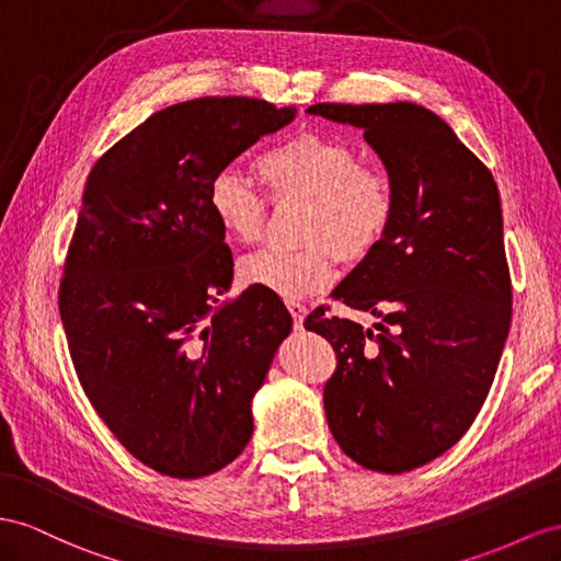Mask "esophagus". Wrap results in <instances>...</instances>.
I'll list each match as a JSON object with an SVG mask.
<instances>
[{"mask_svg": "<svg viewBox=\"0 0 561 561\" xmlns=\"http://www.w3.org/2000/svg\"><path fill=\"white\" fill-rule=\"evenodd\" d=\"M289 312H291V318H294V324L296 327H304V318H306V306L304 304H289Z\"/></svg>", "mask_w": 561, "mask_h": 561, "instance_id": "1", "label": "esophagus"}]
</instances>
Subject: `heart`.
Wrapping results in <instances>:
<instances>
[{
    "label": "heart",
    "instance_id": "b5f03b06",
    "mask_svg": "<svg viewBox=\"0 0 561 561\" xmlns=\"http://www.w3.org/2000/svg\"><path fill=\"white\" fill-rule=\"evenodd\" d=\"M255 178L272 204H306L298 251H257L239 263L243 284L284 300L324 291L336 277V255L360 263L389 237L396 194L381 168L363 165L351 141L318 130H300L255 156ZM208 208L222 232L239 243L263 239L267 201L232 172L208 186Z\"/></svg>",
    "mask_w": 561,
    "mask_h": 561
}]
</instances>
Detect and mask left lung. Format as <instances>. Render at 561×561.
Here are the masks:
<instances>
[{
    "label": "left lung",
    "instance_id": "1",
    "mask_svg": "<svg viewBox=\"0 0 561 561\" xmlns=\"http://www.w3.org/2000/svg\"><path fill=\"white\" fill-rule=\"evenodd\" d=\"M363 127L389 170V237L334 298L379 322L365 329L318 308L336 369L324 383L341 450L383 473L417 469L462 438L495 379L512 322V279L497 184L448 123L417 104H314Z\"/></svg>",
    "mask_w": 561,
    "mask_h": 561
}]
</instances>
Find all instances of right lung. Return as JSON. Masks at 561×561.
<instances>
[{"mask_svg":"<svg viewBox=\"0 0 561 561\" xmlns=\"http://www.w3.org/2000/svg\"><path fill=\"white\" fill-rule=\"evenodd\" d=\"M294 108L204 96L137 125L94 163L59 284L70 360L99 417L172 479L220 471L253 434L251 400L291 332L249 286L218 306L232 251L208 186Z\"/></svg>","mask_w":561,"mask_h":561,"instance_id":"obj_1","label":"right lung"}]
</instances>
